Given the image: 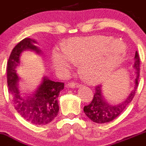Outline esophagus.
Here are the masks:
<instances>
[{
	"instance_id": "esophagus-1",
	"label": "esophagus",
	"mask_w": 146,
	"mask_h": 146,
	"mask_svg": "<svg viewBox=\"0 0 146 146\" xmlns=\"http://www.w3.org/2000/svg\"><path fill=\"white\" fill-rule=\"evenodd\" d=\"M80 85H79V83H70L67 85L68 87L69 88H78L80 87Z\"/></svg>"
}]
</instances>
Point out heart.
I'll return each instance as SVG.
<instances>
[{
  "instance_id": "heart-1",
  "label": "heart",
  "mask_w": 146,
  "mask_h": 146,
  "mask_svg": "<svg viewBox=\"0 0 146 146\" xmlns=\"http://www.w3.org/2000/svg\"><path fill=\"white\" fill-rule=\"evenodd\" d=\"M125 52V44L118 39L104 35L73 38L68 40L64 48H53L51 60L56 72L63 77L80 62L84 78L96 83L106 79L118 67Z\"/></svg>"
}]
</instances>
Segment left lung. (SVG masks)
Listing matches in <instances>:
<instances>
[{"instance_id":"8db88e82","label":"left lung","mask_w":146,"mask_h":146,"mask_svg":"<svg viewBox=\"0 0 146 146\" xmlns=\"http://www.w3.org/2000/svg\"><path fill=\"white\" fill-rule=\"evenodd\" d=\"M133 67L135 70L133 90L121 103L118 104H111L108 103L103 95L102 86L100 85L96 86V92L91 103L83 108L85 114L92 121L97 123H106L111 122L127 108L135 96V91L138 86V78L140 76V58L137 51L135 52L134 64Z\"/></svg>"}]
</instances>
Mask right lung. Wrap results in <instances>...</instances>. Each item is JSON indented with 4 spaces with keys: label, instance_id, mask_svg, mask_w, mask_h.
<instances>
[{
    "label": "right lung",
    "instance_id": "right-lung-1",
    "mask_svg": "<svg viewBox=\"0 0 146 146\" xmlns=\"http://www.w3.org/2000/svg\"><path fill=\"white\" fill-rule=\"evenodd\" d=\"M36 43L33 39L25 38L13 49L7 64V83L13 105L17 112L28 122L43 125L51 122L58 115V98L64 88V83L53 81L44 76L40 85L31 94L23 95L20 90V78L16 69L21 65V56L25 50L41 55V50L35 46Z\"/></svg>",
    "mask_w": 146,
    "mask_h": 146
}]
</instances>
